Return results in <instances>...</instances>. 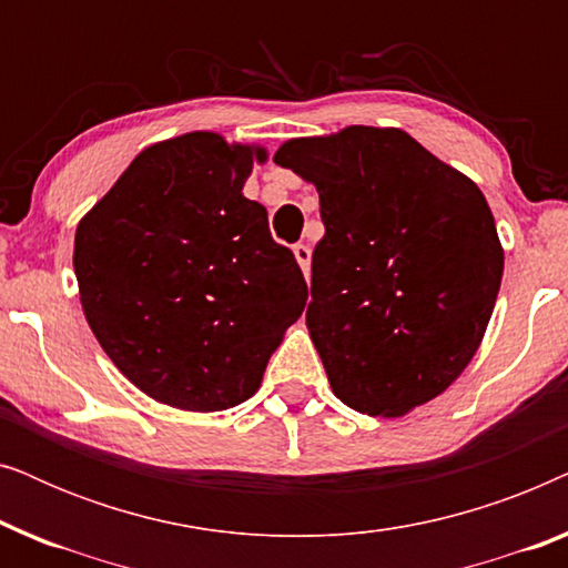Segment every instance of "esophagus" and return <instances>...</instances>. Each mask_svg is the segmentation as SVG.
I'll return each instance as SVG.
<instances>
[{"label":"esophagus","instance_id":"1","mask_svg":"<svg viewBox=\"0 0 568 568\" xmlns=\"http://www.w3.org/2000/svg\"><path fill=\"white\" fill-rule=\"evenodd\" d=\"M292 251H294V258H297V263H300L302 274L310 276V261H313V255H310V247L305 243H297L292 247Z\"/></svg>","mask_w":568,"mask_h":568}]
</instances>
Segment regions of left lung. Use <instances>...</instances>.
I'll return each instance as SVG.
<instances>
[{
  "label": "left lung",
  "instance_id": "left-lung-1",
  "mask_svg": "<svg viewBox=\"0 0 568 568\" xmlns=\"http://www.w3.org/2000/svg\"><path fill=\"white\" fill-rule=\"evenodd\" d=\"M274 162L321 196L307 331L336 398L395 418L445 393L484 341L504 274L478 185L400 129L290 139Z\"/></svg>",
  "mask_w": 568,
  "mask_h": 568
}]
</instances>
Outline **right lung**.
Instances as JSON below:
<instances>
[{"label": "right lung", "instance_id": "obj_1", "mask_svg": "<svg viewBox=\"0 0 568 568\" xmlns=\"http://www.w3.org/2000/svg\"><path fill=\"white\" fill-rule=\"evenodd\" d=\"M266 158L214 131L165 139L77 224L84 317L121 375L165 406L212 414L251 398L305 310L297 261L243 196Z\"/></svg>", "mask_w": 568, "mask_h": 568}]
</instances>
